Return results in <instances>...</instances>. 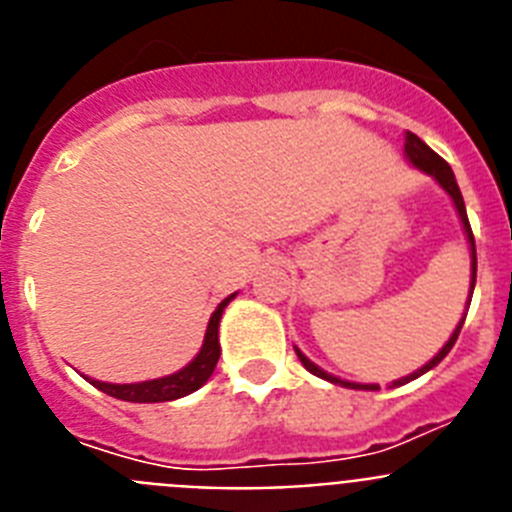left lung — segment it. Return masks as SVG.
I'll use <instances>...</instances> for the list:
<instances>
[{
    "mask_svg": "<svg viewBox=\"0 0 512 512\" xmlns=\"http://www.w3.org/2000/svg\"><path fill=\"white\" fill-rule=\"evenodd\" d=\"M405 158H408V161H410V164L415 166V169H420V171H423V174L433 176V179H436L438 187H441L443 192L449 194L451 202H454L456 215H459V220H461V228H464V235H467L469 256H472V279H469V297H467V310H469V302H472L474 284H477V248H474V235H472V228H469L467 207H464V197H461V192H459V184H456L454 171H451V166L446 164V161H443V158L438 156L436 151H431V148L425 146L423 140H420L418 135H415V133H410V130H408V133H405ZM464 320H467V312H464V315H461V320H459V323H456V328H454V333H451V336H449V341L443 343L441 351H438V354L433 356V359L428 361V364H423V366H420V369H415V372H413V374H408V377L395 379V382H392L390 387H400V384L413 382V379L423 377L425 372H431L433 366L441 364V361L446 359V354H449L451 348H454V343H456V338H459L461 325H464ZM295 354L300 356L302 366H305L307 372L315 374V377H320V379H325V382H330V384H341V387H348V390H372V392H374V390H379V384L348 382V379L336 377V374H328V372H325V369H320L318 364H312V361L307 359V356L302 354V351H300V348H297V346H295Z\"/></svg>",
    "mask_w": 512,
    "mask_h": 512,
    "instance_id": "left-lung-1",
    "label": "left lung"
}]
</instances>
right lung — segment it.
I'll return each instance as SVG.
<instances>
[{
  "mask_svg": "<svg viewBox=\"0 0 512 512\" xmlns=\"http://www.w3.org/2000/svg\"><path fill=\"white\" fill-rule=\"evenodd\" d=\"M235 297V292L230 297H225L220 305L215 307V312L210 315V323L205 330V341H202L200 354L194 356L187 366H182L179 372L166 374V377L158 379H146V382H133V384H112V382H99V379L87 377L89 384H94L99 392L104 395L117 397V400L125 402H169L179 400V397H187L192 392H197L207 379L215 372L217 359H220V318H223L225 307L230 305V300Z\"/></svg>",
  "mask_w": 512,
  "mask_h": 512,
  "instance_id": "add662e5",
  "label": "right lung"
}]
</instances>
